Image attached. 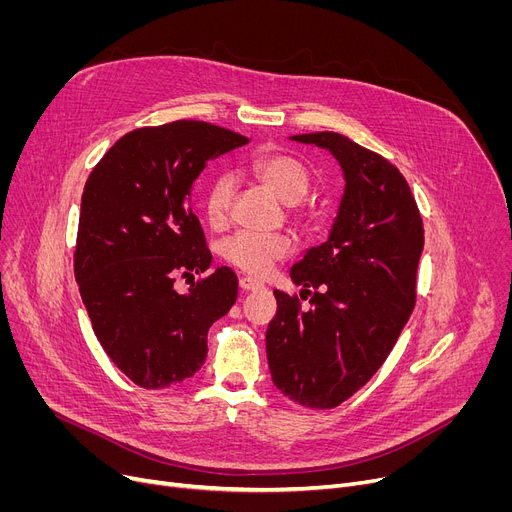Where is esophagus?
Instances as JSON below:
<instances>
[{"instance_id": "1", "label": "esophagus", "mask_w": 512, "mask_h": 512, "mask_svg": "<svg viewBox=\"0 0 512 512\" xmlns=\"http://www.w3.org/2000/svg\"><path fill=\"white\" fill-rule=\"evenodd\" d=\"M238 284H240V290H245V292H253V290H261L263 288V284L253 280V278H240Z\"/></svg>"}]
</instances>
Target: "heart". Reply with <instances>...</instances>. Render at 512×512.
<instances>
[{"label": "heart", "mask_w": 512, "mask_h": 512, "mask_svg": "<svg viewBox=\"0 0 512 512\" xmlns=\"http://www.w3.org/2000/svg\"><path fill=\"white\" fill-rule=\"evenodd\" d=\"M249 172L272 191L282 203H299L311 184L309 170L299 159L280 153L257 155L249 161ZM232 201V182L226 176L215 178L205 193V215L213 228L228 222ZM288 255V240L278 234L238 232L224 242V257L238 270L251 276H263L272 265Z\"/></svg>", "instance_id": "obj_1"}]
</instances>
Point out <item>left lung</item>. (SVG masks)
Instances as JSON below:
<instances>
[{
    "mask_svg": "<svg viewBox=\"0 0 512 512\" xmlns=\"http://www.w3.org/2000/svg\"><path fill=\"white\" fill-rule=\"evenodd\" d=\"M290 141L330 151L344 193L328 240L290 267L292 282L311 294V309L301 311L297 299L274 290L267 363L284 396L309 409H334L371 380L407 326L423 222L405 176L382 155L338 132Z\"/></svg>",
    "mask_w": 512,
    "mask_h": 512,
    "instance_id": "obj_1",
    "label": "left lung"
}]
</instances>
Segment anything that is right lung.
Masks as SVG:
<instances>
[{
  "label": "right lung",
  "instance_id": "1",
  "mask_svg": "<svg viewBox=\"0 0 512 512\" xmlns=\"http://www.w3.org/2000/svg\"><path fill=\"white\" fill-rule=\"evenodd\" d=\"M249 139L197 120L132 130L91 172L76 236L74 276L93 332L134 384L168 388L201 369L207 332L236 303L238 280L222 265L188 292L211 253L191 193L207 161Z\"/></svg>",
  "mask_w": 512,
  "mask_h": 512
}]
</instances>
